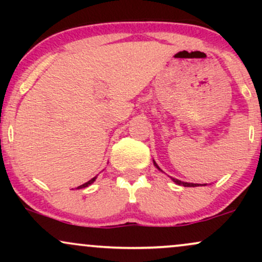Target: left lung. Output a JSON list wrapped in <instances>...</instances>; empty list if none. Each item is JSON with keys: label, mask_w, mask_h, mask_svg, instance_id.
Masks as SVG:
<instances>
[{"label": "left lung", "mask_w": 262, "mask_h": 262, "mask_svg": "<svg viewBox=\"0 0 262 262\" xmlns=\"http://www.w3.org/2000/svg\"><path fill=\"white\" fill-rule=\"evenodd\" d=\"M154 165L156 166V169L158 170H160V171H162L160 167L158 166V164H156V162L154 161ZM171 180H172L173 182L175 183H177V185H181V186H185V187H197V186H206L207 183H204V185H201V183H189V182H183V181H180V180H177V179H173V177H171Z\"/></svg>", "instance_id": "8db88e82"}]
</instances>
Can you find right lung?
Instances as JSON below:
<instances>
[{
	"mask_svg": "<svg viewBox=\"0 0 262 262\" xmlns=\"http://www.w3.org/2000/svg\"><path fill=\"white\" fill-rule=\"evenodd\" d=\"M96 179H97V176H96V177H93V179L90 180V181H87L86 183H83V185L79 186V187H77V189H80V188H85V187H87V186H90V185H91V183L95 182V181H96Z\"/></svg>",
	"mask_w": 262,
	"mask_h": 262,
	"instance_id": "right-lung-1",
	"label": "right lung"
}]
</instances>
